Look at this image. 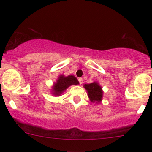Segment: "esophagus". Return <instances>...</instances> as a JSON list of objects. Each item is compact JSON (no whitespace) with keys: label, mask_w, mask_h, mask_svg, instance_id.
Here are the masks:
<instances>
[{"label":"esophagus","mask_w":152,"mask_h":152,"mask_svg":"<svg viewBox=\"0 0 152 152\" xmlns=\"http://www.w3.org/2000/svg\"><path fill=\"white\" fill-rule=\"evenodd\" d=\"M78 82H79L80 84H82V83H83V78H78Z\"/></svg>","instance_id":"1"}]
</instances>
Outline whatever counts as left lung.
<instances>
[{
	"label": "left lung",
	"instance_id": "1",
	"mask_svg": "<svg viewBox=\"0 0 152 152\" xmlns=\"http://www.w3.org/2000/svg\"><path fill=\"white\" fill-rule=\"evenodd\" d=\"M84 88L88 91V98L92 102H102L103 91L101 87L96 82L90 83V84H85Z\"/></svg>",
	"mask_w": 152,
	"mask_h": 152
}]
</instances>
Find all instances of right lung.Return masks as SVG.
<instances>
[{"label": "right lung", "instance_id": "1", "mask_svg": "<svg viewBox=\"0 0 152 152\" xmlns=\"http://www.w3.org/2000/svg\"><path fill=\"white\" fill-rule=\"evenodd\" d=\"M78 84V81L75 76H70L65 77L64 76H59L58 79L57 80L56 83L53 86V94L56 96L60 95L64 91L71 85H77Z\"/></svg>", "mask_w": 152, "mask_h": 152}]
</instances>
